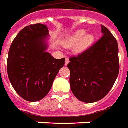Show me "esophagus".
Masks as SVG:
<instances>
[{
    "instance_id": "1",
    "label": "esophagus",
    "mask_w": 128,
    "mask_h": 128,
    "mask_svg": "<svg viewBox=\"0 0 128 128\" xmlns=\"http://www.w3.org/2000/svg\"><path fill=\"white\" fill-rule=\"evenodd\" d=\"M70 63V60L68 59V58H65V65H68V63Z\"/></svg>"
}]
</instances>
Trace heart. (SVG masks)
<instances>
[{"label": "heart", "mask_w": 128, "mask_h": 128, "mask_svg": "<svg viewBox=\"0 0 128 128\" xmlns=\"http://www.w3.org/2000/svg\"><path fill=\"white\" fill-rule=\"evenodd\" d=\"M85 34V30H78L68 37L63 44L66 48H72L76 46L74 50L76 54L83 52L93 44L95 40L94 34Z\"/></svg>", "instance_id": "1"}]
</instances>
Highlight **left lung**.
<instances>
[{
	"instance_id": "obj_1",
	"label": "left lung",
	"mask_w": 128,
	"mask_h": 128,
	"mask_svg": "<svg viewBox=\"0 0 128 128\" xmlns=\"http://www.w3.org/2000/svg\"><path fill=\"white\" fill-rule=\"evenodd\" d=\"M102 37L84 52L70 58L71 90L76 98L94 103L108 94L119 75V48L116 39L102 25Z\"/></svg>"
}]
</instances>
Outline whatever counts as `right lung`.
Segmentation results:
<instances>
[{
    "label": "right lung",
    "mask_w": 128,
    "mask_h": 128,
    "mask_svg": "<svg viewBox=\"0 0 128 128\" xmlns=\"http://www.w3.org/2000/svg\"><path fill=\"white\" fill-rule=\"evenodd\" d=\"M49 36L47 26L29 25L20 30L9 49V80L17 94L28 102L44 98L65 65V58L56 59L47 52Z\"/></svg>",
    "instance_id": "1"
}]
</instances>
